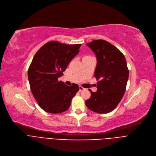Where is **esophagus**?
Masks as SVG:
<instances>
[{"label": "esophagus", "mask_w": 156, "mask_h": 156, "mask_svg": "<svg viewBox=\"0 0 156 156\" xmlns=\"http://www.w3.org/2000/svg\"><path fill=\"white\" fill-rule=\"evenodd\" d=\"M80 90H80V92H82L83 90H84L85 89V88H84L83 87H81V86H80Z\"/></svg>", "instance_id": "esophagus-1"}]
</instances>
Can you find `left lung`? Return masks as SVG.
I'll list each match as a JSON object with an SVG mask.
<instances>
[{
    "label": "left lung",
    "instance_id": "left-lung-1",
    "mask_svg": "<svg viewBox=\"0 0 156 156\" xmlns=\"http://www.w3.org/2000/svg\"><path fill=\"white\" fill-rule=\"evenodd\" d=\"M97 57L94 76L97 91L85 102L87 107L100 114L108 113L116 108L126 90L129 71L125 55L109 42L95 40L87 43Z\"/></svg>",
    "mask_w": 156,
    "mask_h": 156
}]
</instances>
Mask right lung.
I'll list each match as a JSON object with an SVG mask.
<instances>
[{"mask_svg": "<svg viewBox=\"0 0 156 156\" xmlns=\"http://www.w3.org/2000/svg\"><path fill=\"white\" fill-rule=\"evenodd\" d=\"M81 44L68 45L51 41L34 55L28 71L33 95L45 112L58 114L67 111L79 86L64 84L58 78L79 51Z\"/></svg>", "mask_w": 156, "mask_h": 156, "instance_id": "right-lung-1", "label": "right lung"}]
</instances>
